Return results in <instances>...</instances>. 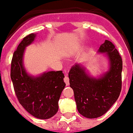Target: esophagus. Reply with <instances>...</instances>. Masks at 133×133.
<instances>
[{
    "label": "esophagus",
    "instance_id": "obj_1",
    "mask_svg": "<svg viewBox=\"0 0 133 133\" xmlns=\"http://www.w3.org/2000/svg\"><path fill=\"white\" fill-rule=\"evenodd\" d=\"M64 82H65L66 86H69V78L68 76L66 75L65 77H64Z\"/></svg>",
    "mask_w": 133,
    "mask_h": 133
}]
</instances>
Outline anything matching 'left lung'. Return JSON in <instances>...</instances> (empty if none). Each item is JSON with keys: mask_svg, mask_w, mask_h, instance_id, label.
<instances>
[{"mask_svg": "<svg viewBox=\"0 0 133 133\" xmlns=\"http://www.w3.org/2000/svg\"><path fill=\"white\" fill-rule=\"evenodd\" d=\"M98 51L106 53L110 62L109 70L102 77H91L84 68L77 64L69 73L77 110L89 119L105 114L118 99L122 90V59L118 51L112 42L106 40Z\"/></svg>", "mask_w": 133, "mask_h": 133, "instance_id": "obj_1", "label": "left lung"}]
</instances>
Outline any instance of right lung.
Listing matches in <instances>:
<instances>
[{
  "label": "right lung",
  "instance_id": "1",
  "mask_svg": "<svg viewBox=\"0 0 133 133\" xmlns=\"http://www.w3.org/2000/svg\"><path fill=\"white\" fill-rule=\"evenodd\" d=\"M36 36H26L18 44L13 54L10 75L16 95L23 108L35 117L46 119L58 112V100L66 84L62 71L46 72L38 77L26 73L23 64V54Z\"/></svg>",
  "mask_w": 133,
  "mask_h": 133
}]
</instances>
